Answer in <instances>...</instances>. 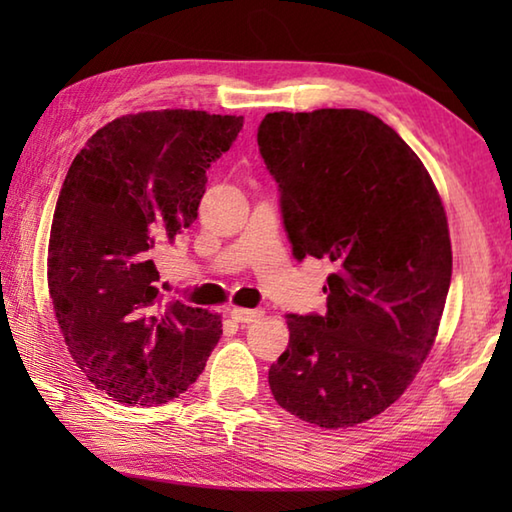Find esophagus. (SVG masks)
Listing matches in <instances>:
<instances>
[{
    "mask_svg": "<svg viewBox=\"0 0 512 512\" xmlns=\"http://www.w3.org/2000/svg\"><path fill=\"white\" fill-rule=\"evenodd\" d=\"M262 316H264L262 309H239V307L230 309V318L235 320V323H255V320Z\"/></svg>",
    "mask_w": 512,
    "mask_h": 512,
    "instance_id": "34e87169",
    "label": "esophagus"
}]
</instances>
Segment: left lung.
<instances>
[{
  "label": "left lung",
  "instance_id": "left-lung-1",
  "mask_svg": "<svg viewBox=\"0 0 512 512\" xmlns=\"http://www.w3.org/2000/svg\"><path fill=\"white\" fill-rule=\"evenodd\" d=\"M259 155L293 257L327 259V311L287 314L275 402L325 429L388 409L433 345L452 282L440 196L418 155L366 110L268 112Z\"/></svg>",
  "mask_w": 512,
  "mask_h": 512
}]
</instances>
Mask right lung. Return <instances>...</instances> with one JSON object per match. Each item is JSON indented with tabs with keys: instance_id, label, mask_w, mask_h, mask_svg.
Wrapping results in <instances>:
<instances>
[{
	"instance_id": "1",
	"label": "right lung",
	"mask_w": 512,
	"mask_h": 512,
	"mask_svg": "<svg viewBox=\"0 0 512 512\" xmlns=\"http://www.w3.org/2000/svg\"><path fill=\"white\" fill-rule=\"evenodd\" d=\"M244 117L153 110L94 133L63 180L47 282L67 350L115 402L155 406L185 393L221 339V320L162 305L155 255L189 228L207 169Z\"/></svg>"
}]
</instances>
